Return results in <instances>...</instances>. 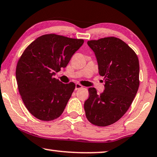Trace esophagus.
Returning a JSON list of instances; mask_svg holds the SVG:
<instances>
[{
  "label": "esophagus",
  "instance_id": "obj_1",
  "mask_svg": "<svg viewBox=\"0 0 157 157\" xmlns=\"http://www.w3.org/2000/svg\"><path fill=\"white\" fill-rule=\"evenodd\" d=\"M81 88H82V85H81L80 84H79V83L75 84V90L81 89Z\"/></svg>",
  "mask_w": 157,
  "mask_h": 157
}]
</instances>
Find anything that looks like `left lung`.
<instances>
[{
    "label": "left lung",
    "mask_w": 157,
    "mask_h": 157,
    "mask_svg": "<svg viewBox=\"0 0 157 157\" xmlns=\"http://www.w3.org/2000/svg\"><path fill=\"white\" fill-rule=\"evenodd\" d=\"M87 45L96 56L105 90L98 94L95 88H89L85 115L92 124L106 127L120 120L132 105L140 85V63L134 50L117 37L89 40Z\"/></svg>",
    "instance_id": "1"
}]
</instances>
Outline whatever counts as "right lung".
Here are the masks:
<instances>
[{
  "label": "right lung",
  "instance_id": "obj_1",
  "mask_svg": "<svg viewBox=\"0 0 157 157\" xmlns=\"http://www.w3.org/2000/svg\"><path fill=\"white\" fill-rule=\"evenodd\" d=\"M83 43L82 39L47 34L35 40L22 54L15 71L17 87L35 117L51 121L63 114L75 84H64L53 76L67 65Z\"/></svg>",
  "mask_w": 157,
  "mask_h": 157
}]
</instances>
